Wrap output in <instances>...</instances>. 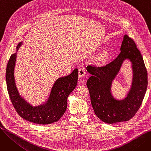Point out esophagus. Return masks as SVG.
Instances as JSON below:
<instances>
[{
  "label": "esophagus",
  "mask_w": 151,
  "mask_h": 151,
  "mask_svg": "<svg viewBox=\"0 0 151 151\" xmlns=\"http://www.w3.org/2000/svg\"><path fill=\"white\" fill-rule=\"evenodd\" d=\"M86 70L84 68H80L78 71V76L80 78L83 77L86 75Z\"/></svg>",
  "instance_id": "1"
}]
</instances>
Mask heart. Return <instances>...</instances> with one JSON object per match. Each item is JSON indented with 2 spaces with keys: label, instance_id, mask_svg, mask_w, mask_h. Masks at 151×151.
Returning a JSON list of instances; mask_svg holds the SVG:
<instances>
[{
  "label": "heart",
  "instance_id": "obj_1",
  "mask_svg": "<svg viewBox=\"0 0 151 151\" xmlns=\"http://www.w3.org/2000/svg\"><path fill=\"white\" fill-rule=\"evenodd\" d=\"M109 58V53L107 51H104L101 52L99 55L96 59V62L98 65H101L108 60Z\"/></svg>",
  "mask_w": 151,
  "mask_h": 151
}]
</instances>
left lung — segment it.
<instances>
[{
  "label": "left lung",
  "instance_id": "left-lung-1",
  "mask_svg": "<svg viewBox=\"0 0 151 151\" xmlns=\"http://www.w3.org/2000/svg\"><path fill=\"white\" fill-rule=\"evenodd\" d=\"M118 56L105 66L86 68L92 75L86 84L92 108L100 119L107 124L129 121L140 108L147 89V70L135 43L125 35ZM125 59L132 63V83L127 97L120 101L116 99L110 91L112 82Z\"/></svg>",
  "mask_w": 151,
  "mask_h": 151
}]
</instances>
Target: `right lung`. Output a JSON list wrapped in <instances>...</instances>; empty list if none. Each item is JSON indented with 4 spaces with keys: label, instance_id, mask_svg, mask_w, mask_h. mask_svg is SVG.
I'll list each match as a JSON object with an SVG mask.
<instances>
[{
    "label": "right lung",
    "instance_id": "add662e5",
    "mask_svg": "<svg viewBox=\"0 0 151 151\" xmlns=\"http://www.w3.org/2000/svg\"><path fill=\"white\" fill-rule=\"evenodd\" d=\"M22 43H18L17 51ZM17 53L11 55L6 70L7 90L15 110L24 119L33 123L45 125L57 122L65 112L68 96L77 85L78 69L75 68L68 76L58 78L53 85L47 101L42 105L33 106L21 97L16 86L14 70Z\"/></svg>",
    "mask_w": 151,
    "mask_h": 151
}]
</instances>
